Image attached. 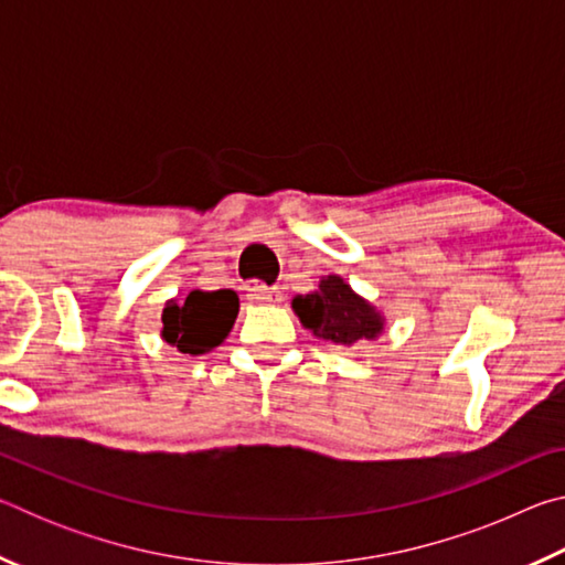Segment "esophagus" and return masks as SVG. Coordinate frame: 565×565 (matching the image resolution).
Masks as SVG:
<instances>
[{
  "mask_svg": "<svg viewBox=\"0 0 565 565\" xmlns=\"http://www.w3.org/2000/svg\"><path fill=\"white\" fill-rule=\"evenodd\" d=\"M244 289L252 301H279V291L271 289V286H264L259 281H246Z\"/></svg>",
  "mask_w": 565,
  "mask_h": 565,
  "instance_id": "obj_1",
  "label": "esophagus"
}]
</instances>
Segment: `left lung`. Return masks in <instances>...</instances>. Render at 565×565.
Masks as SVG:
<instances>
[{
    "label": "left lung",
    "mask_w": 565,
    "mask_h": 565,
    "mask_svg": "<svg viewBox=\"0 0 565 565\" xmlns=\"http://www.w3.org/2000/svg\"><path fill=\"white\" fill-rule=\"evenodd\" d=\"M294 311L313 337L351 347L363 339H376L384 321L371 303H366L351 291V286L341 276H327L317 291L296 296Z\"/></svg>",
    "instance_id": "8db88e82"
}]
</instances>
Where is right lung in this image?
Wrapping results in <instances>:
<instances>
[{
    "label": "right lung",
    "instance_id": "right-lung-1",
    "mask_svg": "<svg viewBox=\"0 0 565 565\" xmlns=\"http://www.w3.org/2000/svg\"><path fill=\"white\" fill-rule=\"evenodd\" d=\"M238 313V296L232 289L191 291L186 299L169 301L161 321H164L167 343L181 353H206L218 347L232 331Z\"/></svg>",
    "mask_w": 565,
    "mask_h": 565
}]
</instances>
